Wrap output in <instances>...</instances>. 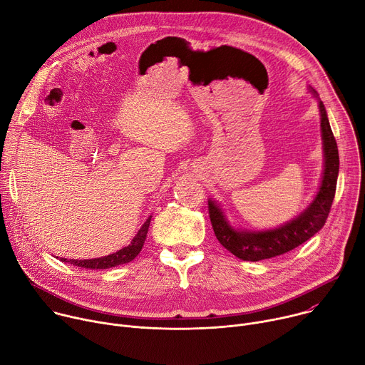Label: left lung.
<instances>
[{
    "mask_svg": "<svg viewBox=\"0 0 365 365\" xmlns=\"http://www.w3.org/2000/svg\"><path fill=\"white\" fill-rule=\"evenodd\" d=\"M319 110L325 151V172L317 197L300 217L276 230L241 232L227 222L218 205L212 200L207 202L211 224L220 244L244 262H259V259L273 258L289 252L314 237L328 220L336 190L339 155L336 140L331 130L322 101H319Z\"/></svg>",
    "mask_w": 365,
    "mask_h": 365,
    "instance_id": "1",
    "label": "left lung"
}]
</instances>
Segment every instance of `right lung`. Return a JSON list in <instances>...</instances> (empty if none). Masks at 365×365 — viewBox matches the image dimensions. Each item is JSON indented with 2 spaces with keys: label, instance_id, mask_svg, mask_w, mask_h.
<instances>
[{
  "label": "right lung",
  "instance_id": "1",
  "mask_svg": "<svg viewBox=\"0 0 365 365\" xmlns=\"http://www.w3.org/2000/svg\"><path fill=\"white\" fill-rule=\"evenodd\" d=\"M150 220L148 218L144 225L140 228V231L137 232V235L133 238L131 244L124 247L123 250L114 252V254H110V255H106V257H99V258H91V259H66V258H62V262L65 263H69L72 266H76V267H82V269H111V267H117L120 264H125V263H130L131 259H134L138 252L141 251L143 245H144V241H145V237H147V231H148V225H150Z\"/></svg>",
  "mask_w": 365,
  "mask_h": 365
}]
</instances>
